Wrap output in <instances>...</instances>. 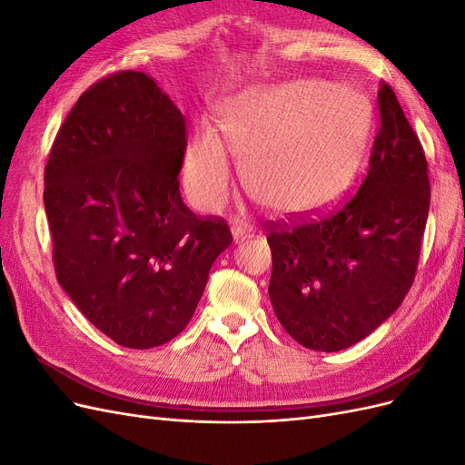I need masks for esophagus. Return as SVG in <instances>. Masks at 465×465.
<instances>
[{"instance_id": "34e87169", "label": "esophagus", "mask_w": 465, "mask_h": 465, "mask_svg": "<svg viewBox=\"0 0 465 465\" xmlns=\"http://www.w3.org/2000/svg\"><path fill=\"white\" fill-rule=\"evenodd\" d=\"M250 224L246 223V221H242V219H234L232 221V236H234V241L238 242V241H242V238H246L248 234H250Z\"/></svg>"}]
</instances>
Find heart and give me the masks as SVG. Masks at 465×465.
Masks as SVG:
<instances>
[{
    "mask_svg": "<svg viewBox=\"0 0 465 465\" xmlns=\"http://www.w3.org/2000/svg\"><path fill=\"white\" fill-rule=\"evenodd\" d=\"M371 125L369 101L347 85L301 79L248 91L219 110L221 135L207 125L192 135L182 180L195 205L221 207L232 186L231 149L242 157L244 184L262 205L316 213L353 182Z\"/></svg>",
    "mask_w": 465,
    "mask_h": 465,
    "instance_id": "obj_1",
    "label": "heart"
}]
</instances>
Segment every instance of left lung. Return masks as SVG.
I'll list each match as a JSON object with an SVG mask.
<instances>
[{"mask_svg":"<svg viewBox=\"0 0 465 465\" xmlns=\"http://www.w3.org/2000/svg\"><path fill=\"white\" fill-rule=\"evenodd\" d=\"M380 130L361 188L335 213L270 223V299L301 345L341 351L386 322L411 289L430 203L429 164L396 93L378 91ZM267 229V227H265Z\"/></svg>","mask_w":465,"mask_h":465,"instance_id":"obj_1","label":"left lung"}]
</instances>
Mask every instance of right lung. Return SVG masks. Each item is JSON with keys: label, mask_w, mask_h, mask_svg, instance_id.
Here are the masks:
<instances>
[{"label": "right lung", "mask_w": 465, "mask_h": 465, "mask_svg": "<svg viewBox=\"0 0 465 465\" xmlns=\"http://www.w3.org/2000/svg\"><path fill=\"white\" fill-rule=\"evenodd\" d=\"M186 122L149 75L118 72L79 96L45 168L58 283L96 330L130 349L171 341L232 242L182 202Z\"/></svg>", "instance_id": "1"}]
</instances>
